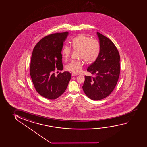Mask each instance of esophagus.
Segmentation results:
<instances>
[{"label": "esophagus", "mask_w": 147, "mask_h": 147, "mask_svg": "<svg viewBox=\"0 0 147 147\" xmlns=\"http://www.w3.org/2000/svg\"><path fill=\"white\" fill-rule=\"evenodd\" d=\"M77 75H78V74H74V73H73V74H71V76H77Z\"/></svg>", "instance_id": "1"}]
</instances>
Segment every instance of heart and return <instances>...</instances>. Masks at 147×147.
Listing matches in <instances>:
<instances>
[{
    "mask_svg": "<svg viewBox=\"0 0 147 147\" xmlns=\"http://www.w3.org/2000/svg\"><path fill=\"white\" fill-rule=\"evenodd\" d=\"M71 47L75 51H78V57L83 59L87 63H94L97 59L100 51V45L96 39L80 34L76 36L71 40ZM71 47L65 45L61 51L63 59L67 60L71 53ZM84 61L82 60L71 61L65 67L67 71L78 74L82 70Z\"/></svg>",
    "mask_w": 147,
    "mask_h": 147,
    "instance_id": "1",
    "label": "heart"
}]
</instances>
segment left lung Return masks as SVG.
I'll use <instances>...</instances> for the list:
<instances>
[{"label":"left lung","mask_w":147,"mask_h":147,"mask_svg":"<svg viewBox=\"0 0 147 147\" xmlns=\"http://www.w3.org/2000/svg\"><path fill=\"white\" fill-rule=\"evenodd\" d=\"M100 51L98 59L87 71L94 76H85L82 89L86 96L95 100L109 96L117 84L120 74V56L114 43L108 37L97 32Z\"/></svg>","instance_id":"8db88e82"}]
</instances>
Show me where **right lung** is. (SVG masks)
<instances>
[{
	"label": "right lung",
	"instance_id": "right-lung-1",
	"mask_svg": "<svg viewBox=\"0 0 147 147\" xmlns=\"http://www.w3.org/2000/svg\"><path fill=\"white\" fill-rule=\"evenodd\" d=\"M68 34L65 32L47 35L33 49L30 74L36 92L47 99L55 100L60 96L71 80L69 71L59 73L57 76L55 73L63 69L61 52Z\"/></svg>",
	"mask_w": 147,
	"mask_h": 147
}]
</instances>
